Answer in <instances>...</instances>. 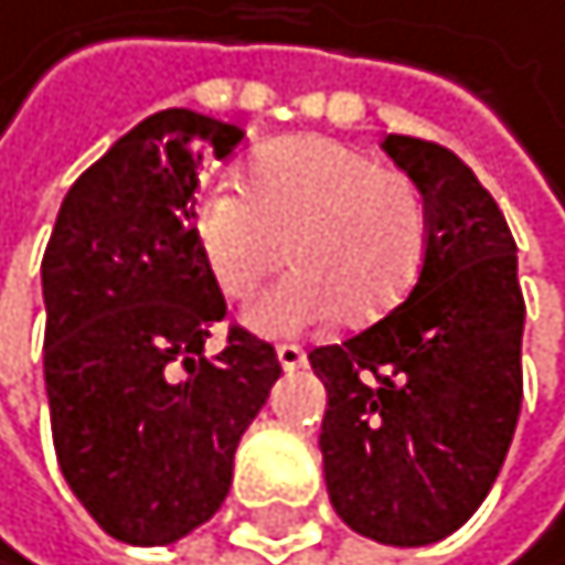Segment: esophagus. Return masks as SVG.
I'll use <instances>...</instances> for the list:
<instances>
[{"label": "esophagus", "instance_id": "1", "mask_svg": "<svg viewBox=\"0 0 565 565\" xmlns=\"http://www.w3.org/2000/svg\"><path fill=\"white\" fill-rule=\"evenodd\" d=\"M277 363L285 370H299L306 363V352L299 345H277Z\"/></svg>", "mask_w": 565, "mask_h": 565}]
</instances>
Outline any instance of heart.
Masks as SVG:
<instances>
[{"instance_id":"heart-1","label":"heart","mask_w":565,"mask_h":565,"mask_svg":"<svg viewBox=\"0 0 565 565\" xmlns=\"http://www.w3.org/2000/svg\"><path fill=\"white\" fill-rule=\"evenodd\" d=\"M195 242L216 288L253 299L280 263L291 270L248 312L259 334H295L327 312L345 327L387 317L424 270L430 205L406 170L331 138H291L256 159L248 195L210 184Z\"/></svg>"}]
</instances>
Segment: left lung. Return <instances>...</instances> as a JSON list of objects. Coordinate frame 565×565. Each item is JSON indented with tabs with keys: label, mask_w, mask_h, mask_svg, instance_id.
<instances>
[{
	"label": "left lung",
	"mask_w": 565,
	"mask_h": 565,
	"mask_svg": "<svg viewBox=\"0 0 565 565\" xmlns=\"http://www.w3.org/2000/svg\"><path fill=\"white\" fill-rule=\"evenodd\" d=\"M424 188L427 256L409 299L341 345L309 352L334 513L381 545L416 548L467 523L499 477L523 402L516 242L488 188L445 145L387 135Z\"/></svg>",
	"instance_id": "1"
}]
</instances>
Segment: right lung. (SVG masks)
<instances>
[{
	"label": "right lung",
	"mask_w": 565,
	"mask_h": 565,
	"mask_svg": "<svg viewBox=\"0 0 565 565\" xmlns=\"http://www.w3.org/2000/svg\"><path fill=\"white\" fill-rule=\"evenodd\" d=\"M242 127L163 109L66 192L42 259L52 445L77 502L109 537L170 545L216 516L245 427L280 377L274 345L224 320L195 242L205 156Z\"/></svg>",
	"instance_id": "1"
}]
</instances>
